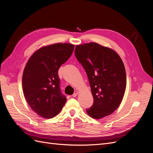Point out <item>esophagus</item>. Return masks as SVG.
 Instances as JSON below:
<instances>
[{"instance_id": "obj_1", "label": "esophagus", "mask_w": 153, "mask_h": 153, "mask_svg": "<svg viewBox=\"0 0 153 153\" xmlns=\"http://www.w3.org/2000/svg\"><path fill=\"white\" fill-rule=\"evenodd\" d=\"M78 94V91H75V92H74V94H73V97H76Z\"/></svg>"}]
</instances>
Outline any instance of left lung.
<instances>
[{
    "label": "left lung",
    "mask_w": 153,
    "mask_h": 153,
    "mask_svg": "<svg viewBox=\"0 0 153 153\" xmlns=\"http://www.w3.org/2000/svg\"><path fill=\"white\" fill-rule=\"evenodd\" d=\"M75 54L87 73L94 99L87 113L96 119L112 114L121 104L126 90L122 59L114 50L92 42L76 45Z\"/></svg>",
    "instance_id": "8db88e82"
}]
</instances>
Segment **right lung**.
Segmentation results:
<instances>
[{"instance_id":"add662e5","label":"right lung","mask_w":153,"mask_h":153,"mask_svg":"<svg viewBox=\"0 0 153 153\" xmlns=\"http://www.w3.org/2000/svg\"><path fill=\"white\" fill-rule=\"evenodd\" d=\"M75 45L55 43L38 49L27 61L22 76L25 98L43 118L57 115L66 102L60 89L58 70L71 55Z\"/></svg>"}]
</instances>
